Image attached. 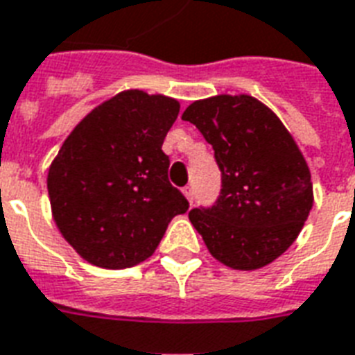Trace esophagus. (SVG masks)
Masks as SVG:
<instances>
[{"instance_id":"1","label":"esophagus","mask_w":355,"mask_h":355,"mask_svg":"<svg viewBox=\"0 0 355 355\" xmlns=\"http://www.w3.org/2000/svg\"><path fill=\"white\" fill-rule=\"evenodd\" d=\"M183 194H185V196H187V200H189V202H191V204H193V198H194V191H193V187H191V185H189V187H185V189H183Z\"/></svg>"}]
</instances>
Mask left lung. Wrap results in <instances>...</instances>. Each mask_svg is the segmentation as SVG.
Masks as SVG:
<instances>
[{
  "mask_svg": "<svg viewBox=\"0 0 355 355\" xmlns=\"http://www.w3.org/2000/svg\"><path fill=\"white\" fill-rule=\"evenodd\" d=\"M215 149L223 189L209 209L189 213L209 254L239 271L268 266L300 236L314 194L311 170L277 114L252 95H215L187 106Z\"/></svg>",
  "mask_w": 355,
  "mask_h": 355,
  "instance_id": "left-lung-1",
  "label": "left lung"
}]
</instances>
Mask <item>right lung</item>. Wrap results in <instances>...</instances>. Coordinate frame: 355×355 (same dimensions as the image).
Segmentation results:
<instances>
[{
    "label": "right lung",
    "mask_w": 355,
    "mask_h": 355,
    "mask_svg": "<svg viewBox=\"0 0 355 355\" xmlns=\"http://www.w3.org/2000/svg\"><path fill=\"white\" fill-rule=\"evenodd\" d=\"M178 114V98L125 89L61 144L48 168V198L58 230L86 262L123 269L148 260L170 220L189 209L162 153Z\"/></svg>",
    "instance_id": "1"
}]
</instances>
